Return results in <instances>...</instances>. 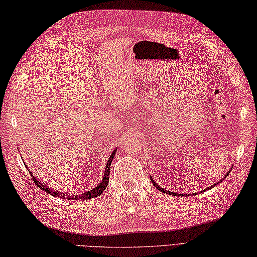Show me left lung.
Instances as JSON below:
<instances>
[{"instance_id": "left-lung-1", "label": "left lung", "mask_w": 257, "mask_h": 257, "mask_svg": "<svg viewBox=\"0 0 257 257\" xmlns=\"http://www.w3.org/2000/svg\"><path fill=\"white\" fill-rule=\"evenodd\" d=\"M228 173H230V171H229ZM228 173L226 174V177L228 176ZM226 177H223V178H222V180H223V179H226ZM222 180H220V181H219V182H218V183H220ZM150 181H152V182H153V184L155 185V187H156V189H157L158 191H160V192H162V193H166V194H170V195H176V196H177V193H174V192H170V191H167V190H165V189H164V187H161L160 185H158L157 183H156V182H155V181H154V179L152 178V176H150ZM218 183H216V184H214V185H211V186H209V187H208V189H211V187H214V186H216V185H217ZM204 191H205V190H204ZM194 194H195V195H196V194H197V193H193V194H192V195H194ZM179 195H180V196H183V194H179ZM186 195H189V194H186ZM184 196H185V194H184Z\"/></svg>"}]
</instances>
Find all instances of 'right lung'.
<instances>
[{"instance_id":"add662e5","label":"right lung","mask_w":257,"mask_h":257,"mask_svg":"<svg viewBox=\"0 0 257 257\" xmlns=\"http://www.w3.org/2000/svg\"><path fill=\"white\" fill-rule=\"evenodd\" d=\"M115 153H116V149L113 150V153L111 154L110 158L107 162V166H105V169H104V173H103V178H102V181L100 182L97 186L93 187L92 190L90 191H87V192H84L83 194H80V195H70V194H65L63 192H60V191H55L53 190L52 187H49L47 186L46 184L41 183L40 181H38V179H37V177L35 176V174H33L30 172V170L28 169V172L30 174L31 179H33L34 182L37 184V186L40 187V189L42 191H45L47 193H49L50 195L52 196H55V197H60V198H64V199H89V198H95L99 195H101V194L103 193V191L107 189L108 186V183H109V176H110V168H111V162L112 160H113L114 156H115Z\"/></svg>"}]
</instances>
